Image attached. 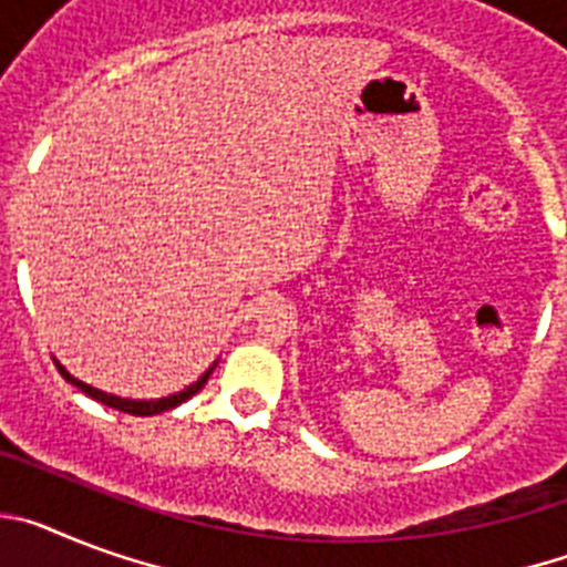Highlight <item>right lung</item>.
I'll list each match as a JSON object with an SVG mask.
<instances>
[{
	"label": "right lung",
	"instance_id": "obj_1",
	"mask_svg": "<svg viewBox=\"0 0 567 567\" xmlns=\"http://www.w3.org/2000/svg\"><path fill=\"white\" fill-rule=\"evenodd\" d=\"M59 372H62V378L68 380V383H73L76 389H82L87 398L99 400V403L110 405V409H118V412H127V414H135V417H153V414H162V412H169V409H175V405H182L184 400H189L193 394H198L204 389V383L209 380V374H213V369L218 365V360H215L213 365H209L207 372L202 374V378L195 380V383H189L187 389H182V392L175 394H167V398H155V400H133V398H122V394H110V392H102V389H96V385L84 383V380L73 378V374L64 369L62 363L56 360Z\"/></svg>",
	"mask_w": 567,
	"mask_h": 567
}]
</instances>
